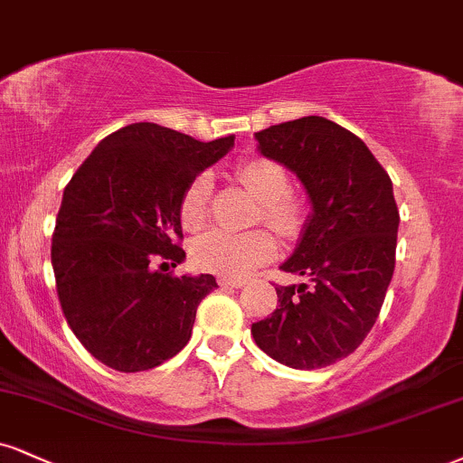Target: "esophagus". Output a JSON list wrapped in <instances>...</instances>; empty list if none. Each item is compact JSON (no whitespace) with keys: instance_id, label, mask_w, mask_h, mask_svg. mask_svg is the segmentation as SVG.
Masks as SVG:
<instances>
[{"instance_id":"obj_1","label":"esophagus","mask_w":463,"mask_h":463,"mask_svg":"<svg viewBox=\"0 0 463 463\" xmlns=\"http://www.w3.org/2000/svg\"><path fill=\"white\" fill-rule=\"evenodd\" d=\"M217 285L228 287V288H241V287H246V280H241V278H220V280H217Z\"/></svg>"}]
</instances>
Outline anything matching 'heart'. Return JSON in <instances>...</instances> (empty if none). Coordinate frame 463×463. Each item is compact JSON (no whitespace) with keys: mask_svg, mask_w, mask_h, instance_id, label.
<instances>
[{"mask_svg":"<svg viewBox=\"0 0 463 463\" xmlns=\"http://www.w3.org/2000/svg\"><path fill=\"white\" fill-rule=\"evenodd\" d=\"M237 178L260 203V217L274 231L288 235L298 228V204L288 194V176L285 168L265 157H252L239 164ZM213 181L203 172L192 178L181 198V220L189 231L204 224L209 213V200ZM276 241L265 231L226 232L211 231L198 237L192 246V259L200 269L222 276H248L256 267L274 259Z\"/></svg>","mask_w":463,"mask_h":463,"instance_id":"1","label":"heart"}]
</instances>
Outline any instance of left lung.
<instances>
[{
    "instance_id": "1",
    "label": "left lung",
    "mask_w": 463,
    "mask_h": 463,
    "mask_svg": "<svg viewBox=\"0 0 463 463\" xmlns=\"http://www.w3.org/2000/svg\"><path fill=\"white\" fill-rule=\"evenodd\" d=\"M254 137L263 157L299 178L310 213L280 265L308 282L276 287V310L252 323V336L280 364L323 369L355 352L382 310L397 252L392 181L358 136L323 116Z\"/></svg>"
}]
</instances>
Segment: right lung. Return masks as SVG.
Returning <instances> with one entry per match:
<instances>
[{
	"instance_id": "obj_1",
	"label": "right lung",
	"mask_w": 463,
	"mask_h": 463,
	"mask_svg": "<svg viewBox=\"0 0 463 463\" xmlns=\"http://www.w3.org/2000/svg\"><path fill=\"white\" fill-rule=\"evenodd\" d=\"M232 146V136L200 142L133 122L99 142L66 185L52 239L58 298L72 334L109 369H155L192 336L215 278H175L155 263L185 259L183 194Z\"/></svg>"
}]
</instances>
